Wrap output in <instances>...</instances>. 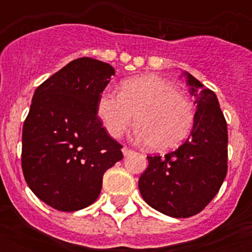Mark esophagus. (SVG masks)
I'll return each instance as SVG.
<instances>
[{"instance_id":"34e87169","label":"esophagus","mask_w":252,"mask_h":252,"mask_svg":"<svg viewBox=\"0 0 252 252\" xmlns=\"http://www.w3.org/2000/svg\"><path fill=\"white\" fill-rule=\"evenodd\" d=\"M123 154H124V156H129V154H132L133 153V150L130 149V148H128V146H124V148H123Z\"/></svg>"}]
</instances>
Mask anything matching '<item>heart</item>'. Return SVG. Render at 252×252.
Listing matches in <instances>:
<instances>
[{"label":"heart","mask_w":252,"mask_h":252,"mask_svg":"<svg viewBox=\"0 0 252 252\" xmlns=\"http://www.w3.org/2000/svg\"><path fill=\"white\" fill-rule=\"evenodd\" d=\"M96 112L110 136L120 137L133 123L136 140L154 150L172 149L191 132L195 111L189 99L175 85L161 77H134L120 85V94L103 90L98 96Z\"/></svg>","instance_id":"heart-1"}]
</instances>
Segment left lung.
Returning <instances> with one entry per match:
<instances>
[{
    "label": "left lung",
    "instance_id": "left-lung-1",
    "mask_svg": "<svg viewBox=\"0 0 252 252\" xmlns=\"http://www.w3.org/2000/svg\"><path fill=\"white\" fill-rule=\"evenodd\" d=\"M196 112L191 136L174 152L148 157L138 179L150 207L176 219L203 211L217 195L227 174V124L217 96L187 74Z\"/></svg>",
    "mask_w": 252,
    "mask_h": 252
}]
</instances>
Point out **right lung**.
<instances>
[{
  "mask_svg": "<svg viewBox=\"0 0 252 252\" xmlns=\"http://www.w3.org/2000/svg\"><path fill=\"white\" fill-rule=\"evenodd\" d=\"M112 74L110 64L81 57L35 90L22 132V171L31 191L57 211L94 203L104 172L123 159V145L96 116Z\"/></svg>",
  "mask_w": 252,
  "mask_h": 252,
  "instance_id": "obj_1",
  "label": "right lung"
}]
</instances>
